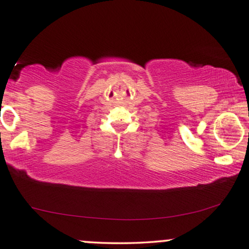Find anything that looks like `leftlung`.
I'll return each instance as SVG.
<instances>
[{
	"instance_id": "obj_1",
	"label": "left lung",
	"mask_w": 249,
	"mask_h": 249,
	"mask_svg": "<svg viewBox=\"0 0 249 249\" xmlns=\"http://www.w3.org/2000/svg\"><path fill=\"white\" fill-rule=\"evenodd\" d=\"M248 137H249V135H248Z\"/></svg>"
}]
</instances>
